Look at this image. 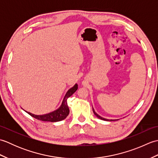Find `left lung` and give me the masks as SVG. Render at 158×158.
Here are the masks:
<instances>
[{
    "label": "left lung",
    "instance_id": "8db88e82",
    "mask_svg": "<svg viewBox=\"0 0 158 158\" xmlns=\"http://www.w3.org/2000/svg\"><path fill=\"white\" fill-rule=\"evenodd\" d=\"M93 112H94V115H95L97 117H98V118H99V119H102V120H105V121H109V120H108V119L103 118V117H100V115H98V114H97V113L95 112V110H94V109H93ZM110 121H112V120H110Z\"/></svg>",
    "mask_w": 158,
    "mask_h": 158
}]
</instances>
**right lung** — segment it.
Here are the masks:
<instances>
[{"label": "right lung", "mask_w": 158, "mask_h": 158, "mask_svg": "<svg viewBox=\"0 0 158 158\" xmlns=\"http://www.w3.org/2000/svg\"><path fill=\"white\" fill-rule=\"evenodd\" d=\"M77 88H78V85L75 84L72 88H70L69 91L67 92L64 98L61 106H60L58 110H55V111L43 115H36L29 112L27 113L30 115L34 117V118L41 121H43V122H56L64 119L69 114V109L68 105H67V99L77 91Z\"/></svg>", "instance_id": "obj_1"}]
</instances>
